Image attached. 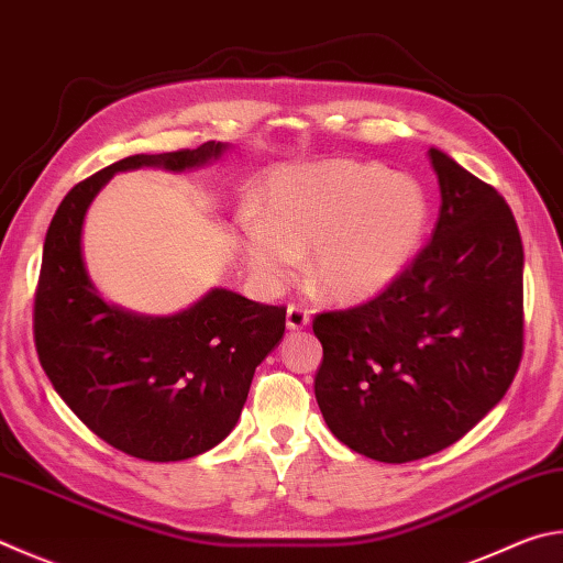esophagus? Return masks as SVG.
<instances>
[{
	"label": "esophagus",
	"instance_id": "esophagus-1",
	"mask_svg": "<svg viewBox=\"0 0 563 563\" xmlns=\"http://www.w3.org/2000/svg\"><path fill=\"white\" fill-rule=\"evenodd\" d=\"M308 322H310V310L308 308H302V305H298V302L288 305V327H290V330H302V327Z\"/></svg>",
	"mask_w": 563,
	"mask_h": 563
}]
</instances>
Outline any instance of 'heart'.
Here are the masks:
<instances>
[{"label":"heart","mask_w":563,"mask_h":563,"mask_svg":"<svg viewBox=\"0 0 563 563\" xmlns=\"http://www.w3.org/2000/svg\"><path fill=\"white\" fill-rule=\"evenodd\" d=\"M263 213L243 211L241 246L268 285H285L312 255V278L334 300H364L401 275L428 231V197L374 162L327 159L280 169Z\"/></svg>","instance_id":"obj_1"}]
</instances>
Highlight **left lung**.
Instances as JSON below:
<instances>
[{
	"instance_id": "obj_1",
	"label": "left lung",
	"mask_w": 563,
	"mask_h": 563,
	"mask_svg": "<svg viewBox=\"0 0 563 563\" xmlns=\"http://www.w3.org/2000/svg\"><path fill=\"white\" fill-rule=\"evenodd\" d=\"M431 241L376 298L314 314L324 423L352 451L411 463L460 441L512 384L525 352V249L495 187L441 150Z\"/></svg>"
}]
</instances>
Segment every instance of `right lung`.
Masks as SVG:
<instances>
[{
	"instance_id": "1",
	"label": "right lung",
	"mask_w": 563,
	"mask_h": 563,
	"mask_svg": "<svg viewBox=\"0 0 563 563\" xmlns=\"http://www.w3.org/2000/svg\"><path fill=\"white\" fill-rule=\"evenodd\" d=\"M227 145L132 155L78 181L51 219L34 298L38 362L90 431L152 463L209 451L236 426L258 366L285 334L283 305L211 290L172 317L112 308L90 283L80 231L100 187L122 169L181 172Z\"/></svg>"
}]
</instances>
